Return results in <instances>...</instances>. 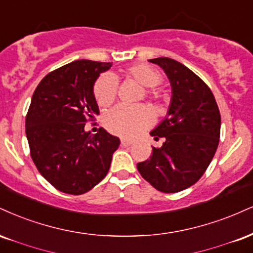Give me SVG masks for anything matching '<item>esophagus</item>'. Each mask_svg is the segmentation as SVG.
I'll return each instance as SVG.
<instances>
[{"label":"esophagus","instance_id":"34e87169","mask_svg":"<svg viewBox=\"0 0 253 253\" xmlns=\"http://www.w3.org/2000/svg\"><path fill=\"white\" fill-rule=\"evenodd\" d=\"M132 144H133V141H130V140L121 139V146H124V147H127V146H130Z\"/></svg>","mask_w":253,"mask_h":253}]
</instances>
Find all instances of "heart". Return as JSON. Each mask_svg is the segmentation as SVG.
<instances>
[{
	"label": "heart",
	"mask_w": 253,
	"mask_h": 253,
	"mask_svg": "<svg viewBox=\"0 0 253 253\" xmlns=\"http://www.w3.org/2000/svg\"><path fill=\"white\" fill-rule=\"evenodd\" d=\"M127 75L134 79L144 87H156L161 82L160 73L146 65L132 66L127 69ZM118 79L111 73H106L97 79L94 86V95L96 102L101 107L112 105L118 95ZM145 95L148 99L158 100L160 93L154 88H147ZM103 124L114 134L133 138L140 134L152 124V114L145 108H129L125 105H119L108 112L103 118Z\"/></svg>",
	"instance_id": "b5f03b06"
}]
</instances>
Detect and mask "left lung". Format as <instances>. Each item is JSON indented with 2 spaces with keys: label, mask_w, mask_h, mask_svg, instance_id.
Here are the masks:
<instances>
[{
  "label": "left lung",
  "mask_w": 253,
  "mask_h": 253,
  "mask_svg": "<svg viewBox=\"0 0 253 253\" xmlns=\"http://www.w3.org/2000/svg\"><path fill=\"white\" fill-rule=\"evenodd\" d=\"M172 87L167 117L151 132L165 138L150 159L139 163L140 174L160 192L175 193L202 178L213 159L220 136V112L208 84L186 66L169 57L152 59Z\"/></svg>",
  "instance_id": "obj_1"
}]
</instances>
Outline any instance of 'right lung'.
I'll use <instances>...</instances> for the list:
<instances>
[{
	"label": "right lung",
	"instance_id": "add662e5",
	"mask_svg": "<svg viewBox=\"0 0 253 253\" xmlns=\"http://www.w3.org/2000/svg\"><path fill=\"white\" fill-rule=\"evenodd\" d=\"M112 62L78 60L50 72L33 94L26 117L30 157L42 176L63 193H86L108 173L120 140L84 130L99 114L93 87Z\"/></svg>",
	"mask_w": 253,
	"mask_h": 253
}]
</instances>
